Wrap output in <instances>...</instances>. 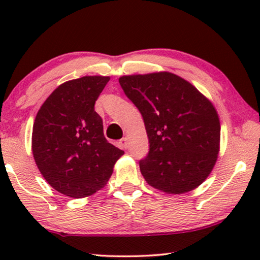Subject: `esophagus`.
Returning <instances> with one entry per match:
<instances>
[{"mask_svg":"<svg viewBox=\"0 0 260 260\" xmlns=\"http://www.w3.org/2000/svg\"><path fill=\"white\" fill-rule=\"evenodd\" d=\"M119 143L121 144V148H122V149H126V148H127V138H122V139L120 140Z\"/></svg>","mask_w":260,"mask_h":260,"instance_id":"1","label":"esophagus"}]
</instances>
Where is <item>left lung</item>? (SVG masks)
<instances>
[{
  "mask_svg": "<svg viewBox=\"0 0 260 260\" xmlns=\"http://www.w3.org/2000/svg\"><path fill=\"white\" fill-rule=\"evenodd\" d=\"M143 117L149 152L140 170L151 187L183 193L200 186L217 161L220 121L213 104L190 82L170 72L119 78Z\"/></svg>",
  "mask_w": 260,
  "mask_h": 260,
  "instance_id": "1",
  "label": "left lung"
}]
</instances>
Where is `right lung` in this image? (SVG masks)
<instances>
[{
  "mask_svg": "<svg viewBox=\"0 0 260 260\" xmlns=\"http://www.w3.org/2000/svg\"><path fill=\"white\" fill-rule=\"evenodd\" d=\"M109 80L88 76L61 83L35 117L32 151L38 169L52 188L73 199L103 188L124 155L105 139L94 109Z\"/></svg>",
  "mask_w": 260,
  "mask_h": 260,
  "instance_id": "obj_1",
  "label": "right lung"
}]
</instances>
